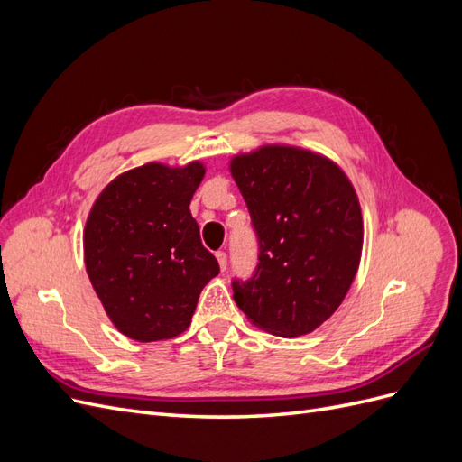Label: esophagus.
Returning a JSON list of instances; mask_svg holds the SVG:
<instances>
[{"label": "esophagus", "mask_w": 462, "mask_h": 462, "mask_svg": "<svg viewBox=\"0 0 462 462\" xmlns=\"http://www.w3.org/2000/svg\"><path fill=\"white\" fill-rule=\"evenodd\" d=\"M216 258H217V263H219V270L226 272V268H227V254L226 253H216Z\"/></svg>", "instance_id": "esophagus-1"}]
</instances>
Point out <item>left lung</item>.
I'll list each match as a JSON object with an SVG mask.
<instances>
[{
    "label": "left lung",
    "instance_id": "1",
    "mask_svg": "<svg viewBox=\"0 0 462 462\" xmlns=\"http://www.w3.org/2000/svg\"><path fill=\"white\" fill-rule=\"evenodd\" d=\"M229 171L260 241V263L233 299L250 324L279 335L312 333L351 289L365 221L351 179L328 156L291 144L235 153Z\"/></svg>",
    "mask_w": 462,
    "mask_h": 462
}]
</instances>
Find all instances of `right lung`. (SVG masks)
I'll use <instances>...</instances> for the list:
<instances>
[{"label":"right lung","instance_id":"right-lung-1","mask_svg":"<svg viewBox=\"0 0 462 462\" xmlns=\"http://www.w3.org/2000/svg\"><path fill=\"white\" fill-rule=\"evenodd\" d=\"M204 175L200 160L148 162L111 179L90 208L87 273L111 324L134 341L183 333L204 285L219 273L189 209Z\"/></svg>","mask_w":462,"mask_h":462}]
</instances>
